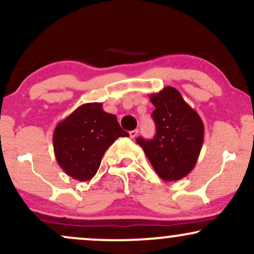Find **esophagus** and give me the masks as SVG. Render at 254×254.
<instances>
[{"label": "esophagus", "instance_id": "1", "mask_svg": "<svg viewBox=\"0 0 254 254\" xmlns=\"http://www.w3.org/2000/svg\"><path fill=\"white\" fill-rule=\"evenodd\" d=\"M129 135H130L131 138H135V137H136L137 135H138V129H135V130L130 131V132H129Z\"/></svg>", "mask_w": 254, "mask_h": 254}]
</instances>
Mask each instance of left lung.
I'll use <instances>...</instances> for the list:
<instances>
[{
	"label": "left lung",
	"instance_id": "obj_1",
	"mask_svg": "<svg viewBox=\"0 0 254 254\" xmlns=\"http://www.w3.org/2000/svg\"><path fill=\"white\" fill-rule=\"evenodd\" d=\"M150 101L155 106L151 115L156 125L155 137H138L137 143L161 179H183L194 168L202 149V119L173 87L150 94Z\"/></svg>",
	"mask_w": 254,
	"mask_h": 254
}]
</instances>
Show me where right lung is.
Returning <instances> with one entry per match:
<instances>
[{
  "mask_svg": "<svg viewBox=\"0 0 254 254\" xmlns=\"http://www.w3.org/2000/svg\"><path fill=\"white\" fill-rule=\"evenodd\" d=\"M127 136L117 117L103 110V104H83L57 124L55 156L69 177L87 182L98 172L107 148L118 137Z\"/></svg>",
  "mask_w": 254,
  "mask_h": 254,
  "instance_id": "right-lung-1",
  "label": "right lung"
}]
</instances>
